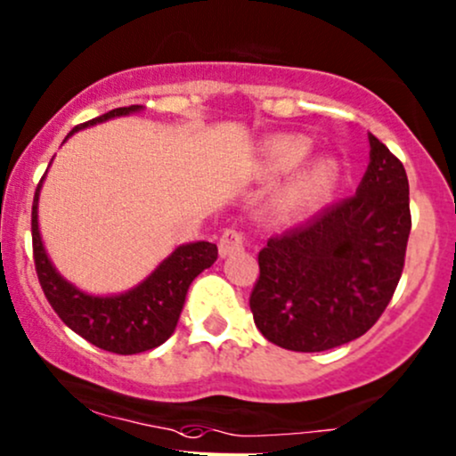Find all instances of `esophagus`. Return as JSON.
I'll list each match as a JSON object with an SVG mask.
<instances>
[{
  "label": "esophagus",
  "mask_w": 456,
  "mask_h": 456,
  "mask_svg": "<svg viewBox=\"0 0 456 456\" xmlns=\"http://www.w3.org/2000/svg\"><path fill=\"white\" fill-rule=\"evenodd\" d=\"M247 244H248L247 233L240 232L238 227H229V229H224L223 236H220V240H218V251L223 257H229V255L244 251V248H247Z\"/></svg>",
  "instance_id": "1"
}]
</instances>
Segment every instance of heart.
Wrapping results in <instances>:
<instances>
[{
    "instance_id": "1",
    "label": "heart",
    "mask_w": 456,
    "mask_h": 456,
    "mask_svg": "<svg viewBox=\"0 0 456 456\" xmlns=\"http://www.w3.org/2000/svg\"><path fill=\"white\" fill-rule=\"evenodd\" d=\"M309 149H312V144H309V140L305 136H298V134H279V136L266 140V144H264V167L270 173H288L307 158ZM335 175H338V164L333 159H316L309 167H305L283 188V209L297 212V209L312 205L331 188Z\"/></svg>"
}]
</instances>
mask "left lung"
Segmentation results:
<instances>
[{"label": "left lung", "mask_w": 456, "mask_h": 456, "mask_svg": "<svg viewBox=\"0 0 456 456\" xmlns=\"http://www.w3.org/2000/svg\"><path fill=\"white\" fill-rule=\"evenodd\" d=\"M411 232L403 162L370 134V164L353 197L268 240L251 305L268 342L320 353L362 338L392 301Z\"/></svg>", "instance_id": "left-lung-1"}]
</instances>
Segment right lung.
Masks as SVG:
<instances>
[{
	"instance_id": "obj_1",
	"label": "right lung",
	"mask_w": 456,
	"mask_h": 456,
	"mask_svg": "<svg viewBox=\"0 0 456 456\" xmlns=\"http://www.w3.org/2000/svg\"><path fill=\"white\" fill-rule=\"evenodd\" d=\"M138 110L140 106L110 110V112L93 118V121L73 127V132H79L88 125L103 123L108 118L138 112ZM41 183H38L32 205L34 266H37V277L45 292V298L52 305L60 320L71 331L82 335L86 342L108 350V353L136 354L167 342L173 335L175 327H177L190 283L194 281L197 274H201L205 268L216 262V244H183V247L175 248L142 283L129 289V292L118 294V297H90V294L79 292L75 285L64 281L49 262L47 253H45L37 220Z\"/></svg>"
}]
</instances>
